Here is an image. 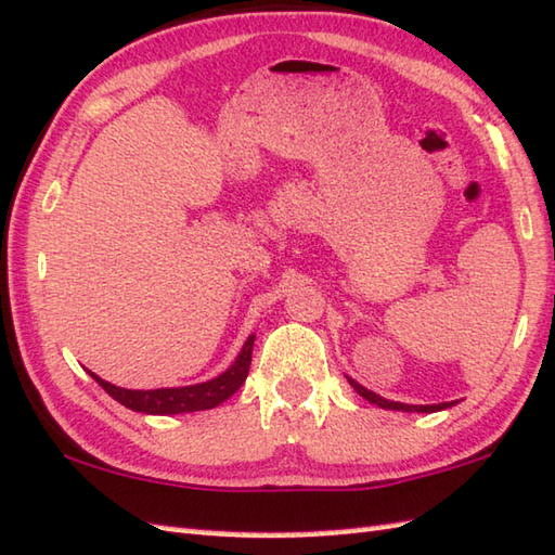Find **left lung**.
<instances>
[{
	"label": "left lung",
	"instance_id": "obj_1",
	"mask_svg": "<svg viewBox=\"0 0 555 555\" xmlns=\"http://www.w3.org/2000/svg\"><path fill=\"white\" fill-rule=\"evenodd\" d=\"M351 388H354L361 398H366L369 402H374V405L378 408H386V410H402V412H437V410H444L449 408V402H439V405H405V402H392V400H386L376 396L374 390H369L364 386H359V383L354 378H349Z\"/></svg>",
	"mask_w": 555,
	"mask_h": 555
}]
</instances>
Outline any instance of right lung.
<instances>
[{
  "label": "right lung",
  "instance_id": "1",
  "mask_svg": "<svg viewBox=\"0 0 555 555\" xmlns=\"http://www.w3.org/2000/svg\"><path fill=\"white\" fill-rule=\"evenodd\" d=\"M251 347H255V335L247 337L243 351L235 359L225 374H220L214 380L198 383V386H184V388H157V390H126L118 386H111L104 378L92 374V378L102 386L111 398L118 400L135 412H145V415H179V412H196V410H210L228 400L233 392L243 386L249 364H251Z\"/></svg>",
  "mask_w": 555,
  "mask_h": 555
}]
</instances>
